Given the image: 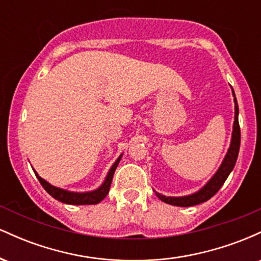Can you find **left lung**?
I'll use <instances>...</instances> for the list:
<instances>
[{
  "instance_id": "1",
  "label": "left lung",
  "mask_w": 261,
  "mask_h": 261,
  "mask_svg": "<svg viewBox=\"0 0 261 261\" xmlns=\"http://www.w3.org/2000/svg\"><path fill=\"white\" fill-rule=\"evenodd\" d=\"M232 88V87H230ZM232 94L234 97V121H233V131H232V139H230V145L228 151H227L226 155H224L222 163H221L220 168L217 169V172L212 175V178L206 182L203 187L197 190L196 193L190 194V195L185 196H166L162 195V194L155 191V195L158 196V199L162 200L163 202L169 203V205L174 206H180V207H189V206L199 205L207 201L208 199H211L215 194L220 190L221 187L224 184L226 179L228 178L233 168L236 166L237 158H238L239 153V147H241V127H239V121H238V103H237L234 91L232 88Z\"/></svg>"
}]
</instances>
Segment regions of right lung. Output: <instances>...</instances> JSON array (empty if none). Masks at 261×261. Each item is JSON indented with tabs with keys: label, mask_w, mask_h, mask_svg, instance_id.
Returning a JSON list of instances; mask_svg holds the SVG:
<instances>
[{
	"label": "right lung",
	"mask_w": 261,
	"mask_h": 261,
	"mask_svg": "<svg viewBox=\"0 0 261 261\" xmlns=\"http://www.w3.org/2000/svg\"><path fill=\"white\" fill-rule=\"evenodd\" d=\"M121 157H122V153L119 155L118 160L114 162L112 168L109 169L106 179H104V181L101 182L99 188H97L95 190H92V191H85V193L68 191V190H65V189L54 187V185L50 184V182H47L45 179L41 178V176H39V174L34 169L33 170H34L38 180L40 181V184L43 185L45 190H46L47 193L54 197V199L59 200L60 202L68 203V205H95V203H99L101 200L108 195V193H109L110 184H112V180H113V175L114 173H115V169L116 167H118Z\"/></svg>",
	"instance_id": "right-lung-1"
}]
</instances>
